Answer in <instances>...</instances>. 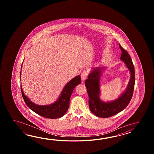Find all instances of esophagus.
Returning a JSON list of instances; mask_svg holds the SVG:
<instances>
[{
    "mask_svg": "<svg viewBox=\"0 0 154 154\" xmlns=\"http://www.w3.org/2000/svg\"><path fill=\"white\" fill-rule=\"evenodd\" d=\"M88 75V72L87 71H84L83 72H82V75H81V78H82V80H85L87 78Z\"/></svg>",
    "mask_w": 154,
    "mask_h": 154,
    "instance_id": "1",
    "label": "esophagus"
}]
</instances>
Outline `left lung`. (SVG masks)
Instances as JSON below:
<instances>
[{
  "label": "left lung",
  "instance_id": "obj_1",
  "mask_svg": "<svg viewBox=\"0 0 154 154\" xmlns=\"http://www.w3.org/2000/svg\"><path fill=\"white\" fill-rule=\"evenodd\" d=\"M121 50V59L126 64L131 72V79L126 91L114 101L104 102L100 99V77L103 68H95L85 82L88 95V105L90 111L95 116L108 118L123 111L129 103L132 98L135 85L134 66L131 56L125 49L119 44Z\"/></svg>",
  "mask_w": 154,
  "mask_h": 154
}]
</instances>
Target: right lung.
I'll return each mask as SVG.
<instances>
[{"label":"right lung","mask_w":154,"mask_h":154,"mask_svg":"<svg viewBox=\"0 0 154 154\" xmlns=\"http://www.w3.org/2000/svg\"><path fill=\"white\" fill-rule=\"evenodd\" d=\"M23 65V63H22ZM21 74V72H20ZM21 75V74H20ZM21 77V76H20ZM81 83L80 76H76L66 84L58 100L51 105L39 106L35 105L24 94L21 86V94L27 106L32 111L44 118L55 119L61 117L65 115L69 107L70 96L76 86Z\"/></svg>","instance_id":"add662e5"}]
</instances>
